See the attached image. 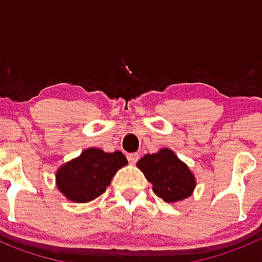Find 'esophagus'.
Wrapping results in <instances>:
<instances>
[{
  "mask_svg": "<svg viewBox=\"0 0 262 262\" xmlns=\"http://www.w3.org/2000/svg\"><path fill=\"white\" fill-rule=\"evenodd\" d=\"M128 159H129V162H130L132 165H136L138 159H140V154H138V153L128 154Z\"/></svg>",
  "mask_w": 262,
  "mask_h": 262,
  "instance_id": "esophagus-1",
  "label": "esophagus"
}]
</instances>
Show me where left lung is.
<instances>
[{
    "mask_svg": "<svg viewBox=\"0 0 262 262\" xmlns=\"http://www.w3.org/2000/svg\"><path fill=\"white\" fill-rule=\"evenodd\" d=\"M137 166L145 174V178L153 185L154 194L167 203L186 199L196 186L194 174L188 166L170 149L146 154L138 161Z\"/></svg>",
    "mask_w": 262,
    "mask_h": 262,
    "instance_id": "8db88e82",
    "label": "left lung"
}]
</instances>
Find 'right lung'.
Instances as JSON below:
<instances>
[{
	"mask_svg": "<svg viewBox=\"0 0 262 262\" xmlns=\"http://www.w3.org/2000/svg\"><path fill=\"white\" fill-rule=\"evenodd\" d=\"M128 165L121 151L105 153L101 149H85L77 158L60 166L56 171V186L67 199L87 203L104 194L113 175Z\"/></svg>",
	"mask_w": 262,
	"mask_h": 262,
	"instance_id": "1",
	"label": "right lung"
}]
</instances>
